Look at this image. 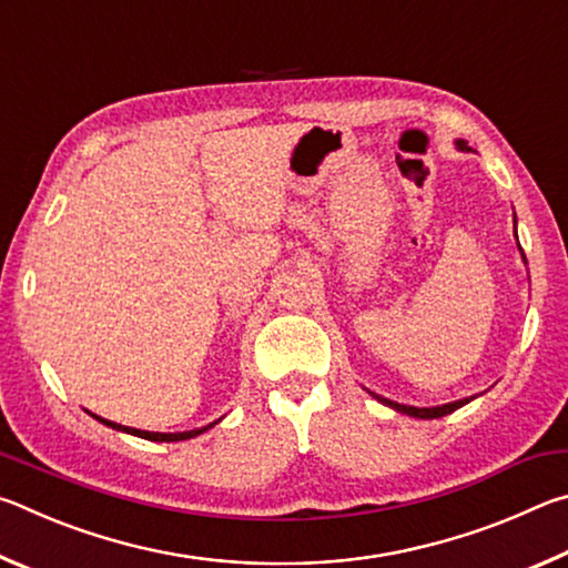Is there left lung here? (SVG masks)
<instances>
[{
  "instance_id": "1",
  "label": "left lung",
  "mask_w": 568,
  "mask_h": 568,
  "mask_svg": "<svg viewBox=\"0 0 568 568\" xmlns=\"http://www.w3.org/2000/svg\"><path fill=\"white\" fill-rule=\"evenodd\" d=\"M460 150H468L466 142H458ZM373 398H378L381 403H386V406L396 408L398 413H406V416H413V418H440V416H448V413H454L456 408L466 406L468 398L464 400H454V403H446V406H436V408H416V406H403V403H396V400H388V398H381L376 396V393H371Z\"/></svg>"
}]
</instances>
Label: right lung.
<instances>
[{
    "mask_svg": "<svg viewBox=\"0 0 568 568\" xmlns=\"http://www.w3.org/2000/svg\"><path fill=\"white\" fill-rule=\"evenodd\" d=\"M98 418L100 423H104V426H112V428H118V430H124V434H132V436H140V438H148V440H160V444H170V440H187V438H195V436H200L203 434V430H207L210 426H213V423H210V426H205V428H197V430H185V434H155V430H138V428H128V426H120V423H112V420H104V418H100V416H94ZM217 423V420H215Z\"/></svg>",
    "mask_w": 568,
    "mask_h": 568,
    "instance_id": "right-lung-1",
    "label": "right lung"
}]
</instances>
